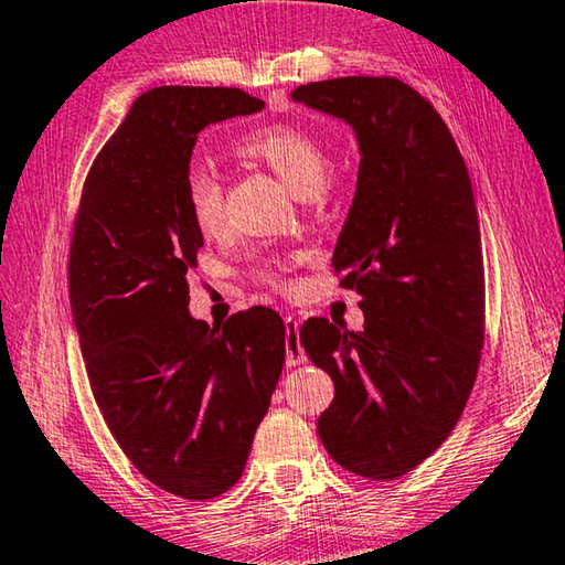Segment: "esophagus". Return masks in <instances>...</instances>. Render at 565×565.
<instances>
[{"instance_id":"esophagus-1","label":"esophagus","mask_w":565,"mask_h":565,"mask_svg":"<svg viewBox=\"0 0 565 565\" xmlns=\"http://www.w3.org/2000/svg\"><path fill=\"white\" fill-rule=\"evenodd\" d=\"M284 327H286V363H289V366H299V363L306 361V351L299 341V319L284 317Z\"/></svg>"}]
</instances>
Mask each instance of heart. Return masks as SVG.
<instances>
[{
	"label": "heart",
	"instance_id": "heart-1",
	"mask_svg": "<svg viewBox=\"0 0 565 565\" xmlns=\"http://www.w3.org/2000/svg\"><path fill=\"white\" fill-rule=\"evenodd\" d=\"M236 154L262 161L296 196L317 194L327 179V149L309 129L296 127V124H269V127L244 134L236 141ZM184 196L191 222L199 232L204 236L222 232L226 224L224 186L214 171L191 169L186 174ZM256 276L274 286H284V279L269 264L256 266Z\"/></svg>",
	"mask_w": 565,
	"mask_h": 565
}]
</instances>
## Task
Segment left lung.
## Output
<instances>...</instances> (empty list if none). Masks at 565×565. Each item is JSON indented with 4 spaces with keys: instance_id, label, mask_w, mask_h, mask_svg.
<instances>
[{
    "instance_id": "8db88e82",
    "label": "left lung",
    "mask_w": 565,
    "mask_h": 565,
    "mask_svg": "<svg viewBox=\"0 0 565 565\" xmlns=\"http://www.w3.org/2000/svg\"><path fill=\"white\" fill-rule=\"evenodd\" d=\"M294 102L351 124L361 164L331 266L356 286L361 331L309 319L313 366L337 386L319 416L347 471L394 481L454 431L486 333L481 228L471 179L434 104L396 76H341Z\"/></svg>"
}]
</instances>
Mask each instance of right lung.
<instances>
[{
  "mask_svg": "<svg viewBox=\"0 0 565 565\" xmlns=\"http://www.w3.org/2000/svg\"><path fill=\"white\" fill-rule=\"evenodd\" d=\"M232 87H157L131 104L84 181L70 246V301L94 401L137 471L179 499L242 478L286 356L266 306L224 327L189 313L204 236L184 184L196 134L262 111Z\"/></svg>",
  "mask_w": 565,
  "mask_h": 565,
  "instance_id": "add662e5",
  "label": "right lung"
}]
</instances>
